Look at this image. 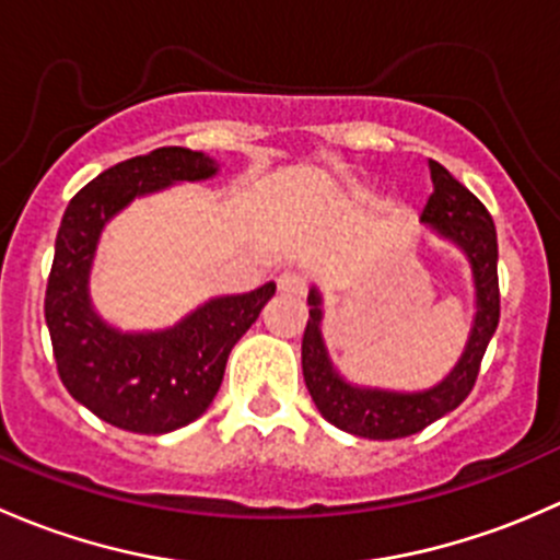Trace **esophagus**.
<instances>
[{"label":"esophagus","instance_id":"esophagus-1","mask_svg":"<svg viewBox=\"0 0 560 560\" xmlns=\"http://www.w3.org/2000/svg\"><path fill=\"white\" fill-rule=\"evenodd\" d=\"M276 284H279L281 295H303L308 287V281H306V276L298 273V270H284Z\"/></svg>","mask_w":560,"mask_h":560}]
</instances>
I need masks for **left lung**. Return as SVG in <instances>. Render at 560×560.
Returning a JSON list of instances; mask_svg holds the SVG:
<instances>
[{
	"instance_id": "8db88e82",
	"label": "left lung",
	"mask_w": 560,
	"mask_h": 560,
	"mask_svg": "<svg viewBox=\"0 0 560 560\" xmlns=\"http://www.w3.org/2000/svg\"><path fill=\"white\" fill-rule=\"evenodd\" d=\"M431 180L433 195L422 208V222L433 224L444 238L455 241L466 252L474 270V284H477V319H474L471 338H468L460 363L442 385L411 395L347 385L341 376L332 374L327 363L325 343L319 336V295L316 290L308 295L312 319L306 322V332H303V380L322 417L354 436L404 439L457 409L477 385L485 349L499 327V241H495L493 217L439 162H431Z\"/></svg>"
}]
</instances>
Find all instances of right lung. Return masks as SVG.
I'll use <instances>...</instances> for the list:
<instances>
[{"label":"right lung","instance_id":"1","mask_svg":"<svg viewBox=\"0 0 560 560\" xmlns=\"http://www.w3.org/2000/svg\"><path fill=\"white\" fill-rule=\"evenodd\" d=\"M213 173L217 165L200 151L165 145L107 167L61 217L45 287L56 371L78 404L121 431L156 436L197 420L219 393L233 347L276 292L270 281L246 295L217 298L173 330L145 336H121L89 306V265L107 219L135 195Z\"/></svg>","mask_w":560,"mask_h":560}]
</instances>
